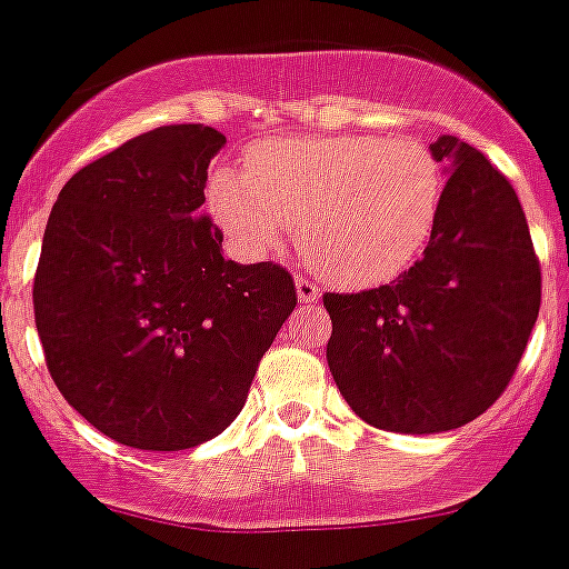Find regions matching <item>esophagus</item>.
<instances>
[{
    "instance_id": "esophagus-1",
    "label": "esophagus",
    "mask_w": 569,
    "mask_h": 569,
    "mask_svg": "<svg viewBox=\"0 0 569 569\" xmlns=\"http://www.w3.org/2000/svg\"><path fill=\"white\" fill-rule=\"evenodd\" d=\"M296 296L301 305H318L321 299V288H316L310 279H296Z\"/></svg>"
}]
</instances>
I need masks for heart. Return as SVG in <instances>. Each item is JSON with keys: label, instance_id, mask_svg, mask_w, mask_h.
<instances>
[{"label": "heart", "instance_id": "b5f03b06", "mask_svg": "<svg viewBox=\"0 0 569 569\" xmlns=\"http://www.w3.org/2000/svg\"><path fill=\"white\" fill-rule=\"evenodd\" d=\"M447 178L416 137H284L248 150L246 170L209 176V212L248 257H268L299 223L307 262L343 288L402 276L430 246Z\"/></svg>", "mask_w": 569, "mask_h": 569}]
</instances>
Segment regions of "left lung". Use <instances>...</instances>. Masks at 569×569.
Here are the masks:
<instances>
[{"mask_svg":"<svg viewBox=\"0 0 569 569\" xmlns=\"http://www.w3.org/2000/svg\"><path fill=\"white\" fill-rule=\"evenodd\" d=\"M447 172L438 229L397 281L323 296L327 362L349 408L391 432H447L478 419L517 371L542 273L517 192L480 150L430 144Z\"/></svg>","mask_w":569,"mask_h":569,"instance_id":"left-lung-1","label":"left lung"}]
</instances>
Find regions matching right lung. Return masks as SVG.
<instances>
[{
    "instance_id": "right-lung-1",
    "label": "right lung",
    "mask_w": 569,
    "mask_h": 569,
    "mask_svg": "<svg viewBox=\"0 0 569 569\" xmlns=\"http://www.w3.org/2000/svg\"><path fill=\"white\" fill-rule=\"evenodd\" d=\"M226 137L164 126L63 183L32 307L47 369L89 425L133 450L176 452L223 432L296 307L273 262L226 259L200 218Z\"/></svg>"
}]
</instances>
